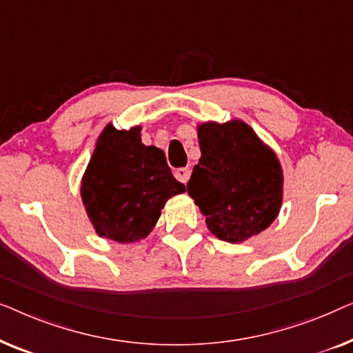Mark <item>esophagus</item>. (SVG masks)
<instances>
[{
    "instance_id": "1",
    "label": "esophagus",
    "mask_w": 353,
    "mask_h": 353,
    "mask_svg": "<svg viewBox=\"0 0 353 353\" xmlns=\"http://www.w3.org/2000/svg\"><path fill=\"white\" fill-rule=\"evenodd\" d=\"M174 176L179 182L182 183H187L188 182V177H190V170L188 168H181V170H177L174 172Z\"/></svg>"
}]
</instances>
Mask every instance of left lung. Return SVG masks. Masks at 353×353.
I'll use <instances>...</instances> for the list:
<instances>
[{
	"instance_id": "8db88e82",
	"label": "left lung",
	"mask_w": 353,
	"mask_h": 353,
	"mask_svg": "<svg viewBox=\"0 0 353 353\" xmlns=\"http://www.w3.org/2000/svg\"><path fill=\"white\" fill-rule=\"evenodd\" d=\"M201 157L187 192L222 241L245 243L272 225L283 205V168L274 148L240 118L196 125Z\"/></svg>"
}]
</instances>
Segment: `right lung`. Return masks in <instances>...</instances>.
<instances>
[{"label": "right lung", "instance_id": "1", "mask_svg": "<svg viewBox=\"0 0 353 353\" xmlns=\"http://www.w3.org/2000/svg\"><path fill=\"white\" fill-rule=\"evenodd\" d=\"M183 192L165 152L142 143L141 125L117 129L112 123L99 134L79 185L94 232L117 243L147 238L166 201Z\"/></svg>", "mask_w": 353, "mask_h": 353}]
</instances>
